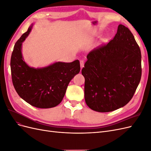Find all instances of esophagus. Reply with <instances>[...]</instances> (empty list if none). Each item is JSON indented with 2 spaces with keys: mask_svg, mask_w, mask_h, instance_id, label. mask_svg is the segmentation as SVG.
Here are the masks:
<instances>
[{
  "mask_svg": "<svg viewBox=\"0 0 151 151\" xmlns=\"http://www.w3.org/2000/svg\"><path fill=\"white\" fill-rule=\"evenodd\" d=\"M80 65H81V68L82 69V68L84 67V60H80Z\"/></svg>",
  "mask_w": 151,
  "mask_h": 151,
  "instance_id": "esophagus-1",
  "label": "esophagus"
}]
</instances>
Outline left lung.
<instances>
[{"mask_svg":"<svg viewBox=\"0 0 151 151\" xmlns=\"http://www.w3.org/2000/svg\"><path fill=\"white\" fill-rule=\"evenodd\" d=\"M87 59L82 74L89 108L109 112L129 103L142 75L140 50L129 29L118 25L113 40L91 51Z\"/></svg>","mask_w":151,"mask_h":151,"instance_id":"left-lung-1","label":"left lung"}]
</instances>
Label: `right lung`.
Returning a JSON list of instances; mask_svg holds the SVG:
<instances>
[{
	"label": "right lung",
	"mask_w": 151,
	"mask_h": 151,
	"mask_svg": "<svg viewBox=\"0 0 151 151\" xmlns=\"http://www.w3.org/2000/svg\"><path fill=\"white\" fill-rule=\"evenodd\" d=\"M33 24L17 41L11 58L14 87L26 102L39 108H50L60 104L70 81L80 72V63L58 62L47 67L35 68L27 65L22 55V43Z\"/></svg>",
	"instance_id": "right-lung-1"
}]
</instances>
